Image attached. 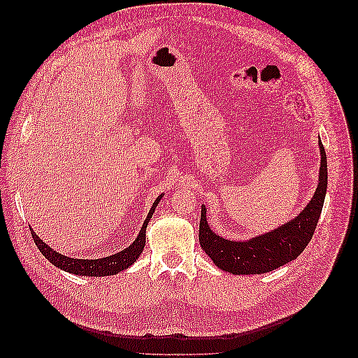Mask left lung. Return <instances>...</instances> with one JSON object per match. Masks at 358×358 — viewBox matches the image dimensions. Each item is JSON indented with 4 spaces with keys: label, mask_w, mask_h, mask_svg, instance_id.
I'll use <instances>...</instances> for the list:
<instances>
[{
    "label": "left lung",
    "mask_w": 358,
    "mask_h": 358,
    "mask_svg": "<svg viewBox=\"0 0 358 358\" xmlns=\"http://www.w3.org/2000/svg\"><path fill=\"white\" fill-rule=\"evenodd\" d=\"M320 150L321 167L315 196L297 218L276 230L248 242L227 241L210 230L206 221V206H201L199 242L216 266L233 275H259L272 272L303 252L317 229L327 191V157L321 142Z\"/></svg>",
    "instance_id": "8db88e82"
}]
</instances>
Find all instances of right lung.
I'll use <instances>...</instances> for the list:
<instances>
[{
	"mask_svg": "<svg viewBox=\"0 0 358 358\" xmlns=\"http://www.w3.org/2000/svg\"><path fill=\"white\" fill-rule=\"evenodd\" d=\"M161 197L162 196H159L155 200L152 208H150L148 218L145 220L142 230H140V233L137 236V239L131 245H129L127 249H124V251L117 252L115 255H110V257L100 258V259L69 258L66 255H61L57 251H53V249L50 246H48L45 242H43L34 231H31V236H32V239H34L37 248L40 249V252L45 255L53 266L66 270V272H69V273L82 275V276H110V275H116V273L122 272V270H125V268L131 266L138 258V255L143 252V248H145V243H146V227H148L149 220L152 218L154 210L157 208V204L159 203Z\"/></svg>",
	"mask_w": 358,
	"mask_h": 358,
	"instance_id": "1",
	"label": "right lung"
}]
</instances>
